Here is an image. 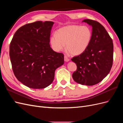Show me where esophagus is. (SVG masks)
Wrapping results in <instances>:
<instances>
[{"instance_id":"obj_1","label":"esophagus","mask_w":123,"mask_h":123,"mask_svg":"<svg viewBox=\"0 0 123 123\" xmlns=\"http://www.w3.org/2000/svg\"><path fill=\"white\" fill-rule=\"evenodd\" d=\"M64 60H65V62H69V61H70V59H69V58H68V57L67 56L65 55V56H64Z\"/></svg>"}]
</instances>
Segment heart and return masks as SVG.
I'll return each instance as SVG.
<instances>
[{"label": "heart", "mask_w": 123, "mask_h": 123, "mask_svg": "<svg viewBox=\"0 0 123 123\" xmlns=\"http://www.w3.org/2000/svg\"><path fill=\"white\" fill-rule=\"evenodd\" d=\"M91 30L88 26L70 25L59 29L50 38L53 49L57 52L66 48L73 55H79L87 50L92 39Z\"/></svg>", "instance_id": "obj_1"}]
</instances>
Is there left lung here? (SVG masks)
<instances>
[{
  "instance_id": "left-lung-1",
  "label": "left lung",
  "mask_w": 123,
  "mask_h": 123,
  "mask_svg": "<svg viewBox=\"0 0 123 123\" xmlns=\"http://www.w3.org/2000/svg\"><path fill=\"white\" fill-rule=\"evenodd\" d=\"M83 21L92 26V39L83 53L71 59L77 66L72 77L77 83L92 86L101 81L110 71L113 60V44L105 28L98 22L88 19Z\"/></svg>"
}]
</instances>
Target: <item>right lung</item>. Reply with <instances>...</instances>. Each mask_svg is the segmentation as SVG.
Masks as SVG:
<instances>
[{"label":"right lung","mask_w":123,"mask_h":123,"mask_svg":"<svg viewBox=\"0 0 123 123\" xmlns=\"http://www.w3.org/2000/svg\"><path fill=\"white\" fill-rule=\"evenodd\" d=\"M52 21L26 24L15 33L9 54L13 71L26 86L43 89L54 80L55 71L64 63V55L54 51L50 45Z\"/></svg>","instance_id":"add662e5"}]
</instances>
